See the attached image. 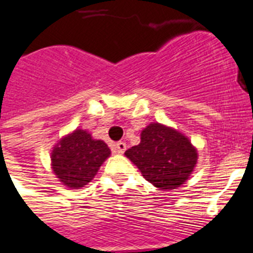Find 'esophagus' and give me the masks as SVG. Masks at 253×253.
Wrapping results in <instances>:
<instances>
[{
	"instance_id": "obj_1",
	"label": "esophagus",
	"mask_w": 253,
	"mask_h": 253,
	"mask_svg": "<svg viewBox=\"0 0 253 253\" xmlns=\"http://www.w3.org/2000/svg\"><path fill=\"white\" fill-rule=\"evenodd\" d=\"M113 148H114V151L118 152V153H123V152L126 151V143H125V141H118V143H116V144L113 145Z\"/></svg>"
}]
</instances>
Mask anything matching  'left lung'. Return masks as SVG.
Returning <instances> with one entry per match:
<instances>
[{"label":"left lung","mask_w":253,"mask_h":253,"mask_svg":"<svg viewBox=\"0 0 253 253\" xmlns=\"http://www.w3.org/2000/svg\"><path fill=\"white\" fill-rule=\"evenodd\" d=\"M125 155L139 168L143 176L161 190H174L192 173L198 152L178 131L160 123H151L141 131L139 145Z\"/></svg>","instance_id":"obj_1"}]
</instances>
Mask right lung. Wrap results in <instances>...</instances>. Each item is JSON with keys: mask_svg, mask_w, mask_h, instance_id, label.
<instances>
[{"mask_svg": "<svg viewBox=\"0 0 253 253\" xmlns=\"http://www.w3.org/2000/svg\"><path fill=\"white\" fill-rule=\"evenodd\" d=\"M110 155L102 140H94L83 130L63 137L52 153L53 171L69 188H80L93 179Z\"/></svg>", "mask_w": 253, "mask_h": 253, "instance_id": "add662e5", "label": "right lung"}]
</instances>
